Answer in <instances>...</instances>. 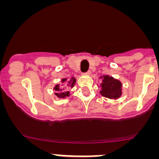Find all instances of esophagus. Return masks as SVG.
Here are the masks:
<instances>
[{"label": "esophagus", "instance_id": "obj_1", "mask_svg": "<svg viewBox=\"0 0 159 159\" xmlns=\"http://www.w3.org/2000/svg\"><path fill=\"white\" fill-rule=\"evenodd\" d=\"M90 74H91V72H90V71H88V72H86V73H85L86 75H90Z\"/></svg>", "mask_w": 159, "mask_h": 159}]
</instances>
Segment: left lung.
<instances>
[{
    "label": "left lung",
    "mask_w": 159,
    "mask_h": 159,
    "mask_svg": "<svg viewBox=\"0 0 159 159\" xmlns=\"http://www.w3.org/2000/svg\"><path fill=\"white\" fill-rule=\"evenodd\" d=\"M102 79V84L99 87L100 94L104 97L110 99H118L123 94V84L119 80L112 76L102 75L99 77Z\"/></svg>",
    "instance_id": "8db88e82"
}]
</instances>
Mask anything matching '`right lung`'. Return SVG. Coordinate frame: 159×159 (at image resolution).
I'll return each instance as SVG.
<instances>
[{
	"mask_svg": "<svg viewBox=\"0 0 159 159\" xmlns=\"http://www.w3.org/2000/svg\"><path fill=\"white\" fill-rule=\"evenodd\" d=\"M76 83L75 78L72 77L70 80H67V78H62L61 84H57L54 86V90H55L54 95L59 98H66L70 96V93L69 91V88H73V87Z\"/></svg>",
	"mask_w": 159,
	"mask_h": 159,
	"instance_id": "add662e5",
	"label": "right lung"
}]
</instances>
